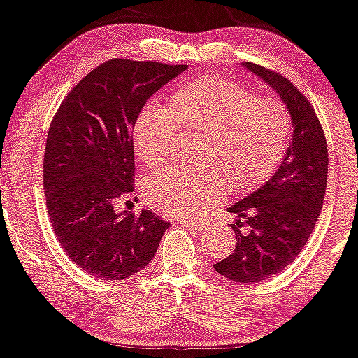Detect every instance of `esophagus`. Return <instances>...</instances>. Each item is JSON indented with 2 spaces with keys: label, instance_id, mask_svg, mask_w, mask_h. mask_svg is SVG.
Wrapping results in <instances>:
<instances>
[{
  "label": "esophagus",
  "instance_id": "1",
  "mask_svg": "<svg viewBox=\"0 0 358 358\" xmlns=\"http://www.w3.org/2000/svg\"><path fill=\"white\" fill-rule=\"evenodd\" d=\"M178 222H179V224H184V226H187V227H192V229H195V231H201V229H203V227H205L203 222H199V221L178 220Z\"/></svg>",
  "mask_w": 358,
  "mask_h": 358
}]
</instances>
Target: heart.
<instances>
[{"label":"heart","mask_w":358,"mask_h":358,"mask_svg":"<svg viewBox=\"0 0 358 358\" xmlns=\"http://www.w3.org/2000/svg\"><path fill=\"white\" fill-rule=\"evenodd\" d=\"M179 126L201 132L195 168L169 166L145 182L153 208L194 217L224 195L226 180L245 190L268 179L286 157L292 136L287 106L258 96L237 80L203 77L176 89L169 110L148 105L134 126V152L143 166H158L173 152Z\"/></svg>","instance_id":"obj_1"}]
</instances>
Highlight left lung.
<instances>
[{
  "instance_id": "1",
  "label": "left lung",
  "mask_w": 358,
  "mask_h": 358,
  "mask_svg": "<svg viewBox=\"0 0 358 358\" xmlns=\"http://www.w3.org/2000/svg\"><path fill=\"white\" fill-rule=\"evenodd\" d=\"M243 67L281 96L292 119V138L281 166L260 189L227 208L236 248L213 265L221 276L252 284L274 276L295 260L315 229L328 182V145L307 96L291 80L255 63Z\"/></svg>"
}]
</instances>
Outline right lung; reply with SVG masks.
Returning a JSON list of instances; mask_svg holds the SVG:
<instances>
[{
  "mask_svg": "<svg viewBox=\"0 0 358 358\" xmlns=\"http://www.w3.org/2000/svg\"><path fill=\"white\" fill-rule=\"evenodd\" d=\"M185 64L115 58L69 92L50 124L43 159L46 208L67 257L98 279L137 274L169 221L119 211L134 192L132 129L147 100ZM129 201V200H127Z\"/></svg>",
  "mask_w": 358,
  "mask_h": 358,
  "instance_id": "add662e5",
  "label": "right lung"
}]
</instances>
